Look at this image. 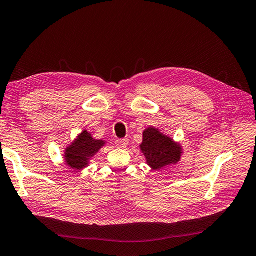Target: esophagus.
<instances>
[{
	"label": "esophagus",
	"instance_id": "obj_1",
	"mask_svg": "<svg viewBox=\"0 0 256 256\" xmlns=\"http://www.w3.org/2000/svg\"><path fill=\"white\" fill-rule=\"evenodd\" d=\"M128 142H129L128 139H118L116 142V146L119 148H124V147H127Z\"/></svg>",
	"mask_w": 256,
	"mask_h": 256
}]
</instances>
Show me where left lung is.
Here are the masks:
<instances>
[{
    "label": "left lung",
    "instance_id": "left-lung-1",
    "mask_svg": "<svg viewBox=\"0 0 256 256\" xmlns=\"http://www.w3.org/2000/svg\"><path fill=\"white\" fill-rule=\"evenodd\" d=\"M142 150L149 166L154 169H160L180 160V146L176 144L169 137L161 134L154 128L144 130Z\"/></svg>",
    "mask_w": 256,
    "mask_h": 256
}]
</instances>
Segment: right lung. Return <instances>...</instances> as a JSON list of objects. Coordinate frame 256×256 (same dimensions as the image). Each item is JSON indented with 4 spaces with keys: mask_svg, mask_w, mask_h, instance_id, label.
<instances>
[{
    "mask_svg": "<svg viewBox=\"0 0 256 256\" xmlns=\"http://www.w3.org/2000/svg\"><path fill=\"white\" fill-rule=\"evenodd\" d=\"M104 146V142L95 140L87 132L78 137L77 142L66 150V161L72 169H82L88 164L90 160Z\"/></svg>",
    "mask_w": 256,
    "mask_h": 256,
    "instance_id": "add662e5",
    "label": "right lung"
}]
</instances>
